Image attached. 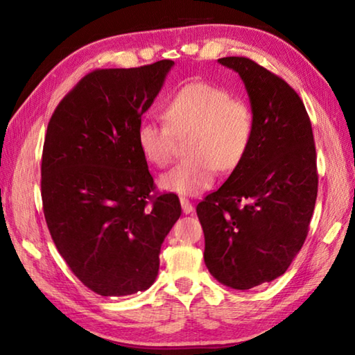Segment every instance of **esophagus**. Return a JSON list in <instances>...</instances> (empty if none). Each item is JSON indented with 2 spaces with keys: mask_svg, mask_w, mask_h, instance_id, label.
Returning a JSON list of instances; mask_svg holds the SVG:
<instances>
[{
  "mask_svg": "<svg viewBox=\"0 0 355 355\" xmlns=\"http://www.w3.org/2000/svg\"><path fill=\"white\" fill-rule=\"evenodd\" d=\"M180 203H182V209H183V213H186V214L192 213V209H194V207H192V202H189L188 199H184V197H180Z\"/></svg>",
  "mask_w": 355,
  "mask_h": 355,
  "instance_id": "34e87169",
  "label": "esophagus"
}]
</instances>
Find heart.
<instances>
[{
    "label": "heart",
    "instance_id": "1",
    "mask_svg": "<svg viewBox=\"0 0 355 355\" xmlns=\"http://www.w3.org/2000/svg\"><path fill=\"white\" fill-rule=\"evenodd\" d=\"M163 123L142 122L137 146L150 164L171 163L177 139H186L191 155L161 175L159 184L180 196L200 194L214 183L218 169L235 171L252 146L255 120L245 101L225 89L191 81L171 94L163 105Z\"/></svg>",
    "mask_w": 355,
    "mask_h": 355
}]
</instances>
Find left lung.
<instances>
[{
  "label": "left lung",
  "instance_id": "left-lung-1",
  "mask_svg": "<svg viewBox=\"0 0 355 355\" xmlns=\"http://www.w3.org/2000/svg\"><path fill=\"white\" fill-rule=\"evenodd\" d=\"M248 89L255 131L239 167L197 205L205 264L216 280L249 290L280 277L302 249L318 196L316 148L297 92L244 56L218 59Z\"/></svg>",
  "mask_w": 355,
  "mask_h": 355
}]
</instances>
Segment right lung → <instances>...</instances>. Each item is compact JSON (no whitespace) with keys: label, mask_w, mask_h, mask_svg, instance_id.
Masks as SVG:
<instances>
[{"label":"right lung","mask_w":355,"mask_h":355,"mask_svg":"<svg viewBox=\"0 0 355 355\" xmlns=\"http://www.w3.org/2000/svg\"><path fill=\"white\" fill-rule=\"evenodd\" d=\"M173 61L97 69L59 101L42 152V205L70 271L100 296L153 284L167 233L182 214L156 186L137 128Z\"/></svg>","instance_id":"add662e5"}]
</instances>
